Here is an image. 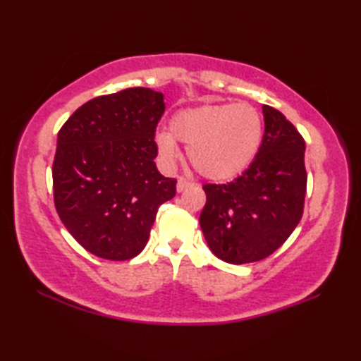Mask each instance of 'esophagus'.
<instances>
[{"instance_id": "esophagus-1", "label": "esophagus", "mask_w": 361, "mask_h": 361, "mask_svg": "<svg viewBox=\"0 0 361 361\" xmlns=\"http://www.w3.org/2000/svg\"><path fill=\"white\" fill-rule=\"evenodd\" d=\"M192 185H194L192 181H189V180H186V178H180L178 181H176V191L181 192V191H185V189L191 188Z\"/></svg>"}]
</instances>
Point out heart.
Segmentation results:
<instances>
[{"label":"heart","mask_w":361,"mask_h":361,"mask_svg":"<svg viewBox=\"0 0 361 361\" xmlns=\"http://www.w3.org/2000/svg\"><path fill=\"white\" fill-rule=\"evenodd\" d=\"M170 132H159L156 146L164 162L178 161L176 140L188 146L195 172L212 181L235 178L250 167L261 148L264 124L250 105L205 103L175 113Z\"/></svg>","instance_id":"1"}]
</instances>
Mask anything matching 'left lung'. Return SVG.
Here are the masks:
<instances>
[{"instance_id": "obj_1", "label": "left lung", "mask_w": 361, "mask_h": 361, "mask_svg": "<svg viewBox=\"0 0 361 361\" xmlns=\"http://www.w3.org/2000/svg\"><path fill=\"white\" fill-rule=\"evenodd\" d=\"M262 114L264 135L250 167L226 185H204L200 228L213 255L231 264L272 255L304 210V138L279 109L262 105Z\"/></svg>"}]
</instances>
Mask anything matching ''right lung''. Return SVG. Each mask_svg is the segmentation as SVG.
Masks as SVG:
<instances>
[{
	"instance_id": "right-lung-1",
	"label": "right lung",
	"mask_w": 361,
	"mask_h": 361,
	"mask_svg": "<svg viewBox=\"0 0 361 361\" xmlns=\"http://www.w3.org/2000/svg\"><path fill=\"white\" fill-rule=\"evenodd\" d=\"M161 92L130 87L84 103L57 135L54 202L79 245L103 259L142 253L176 180L159 173L154 133Z\"/></svg>"
}]
</instances>
